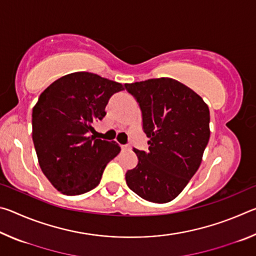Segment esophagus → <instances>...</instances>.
I'll return each mask as SVG.
<instances>
[{"label":"esophagus","instance_id":"esophagus-1","mask_svg":"<svg viewBox=\"0 0 256 256\" xmlns=\"http://www.w3.org/2000/svg\"><path fill=\"white\" fill-rule=\"evenodd\" d=\"M130 148H131V146H128V144H123V146H122V149H123V150H128V149H130Z\"/></svg>","mask_w":256,"mask_h":256}]
</instances>
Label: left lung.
<instances>
[{"label": "left lung", "instance_id": "1", "mask_svg": "<svg viewBox=\"0 0 256 256\" xmlns=\"http://www.w3.org/2000/svg\"><path fill=\"white\" fill-rule=\"evenodd\" d=\"M142 112L149 150L134 148L136 168L125 180L138 196L167 203L178 196L200 167L210 138V112L198 94L180 82L159 78L125 84Z\"/></svg>", "mask_w": 256, "mask_h": 256}]
</instances>
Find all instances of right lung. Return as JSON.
<instances>
[{
  "mask_svg": "<svg viewBox=\"0 0 256 256\" xmlns=\"http://www.w3.org/2000/svg\"><path fill=\"white\" fill-rule=\"evenodd\" d=\"M118 82L90 72L54 81L32 110V141L44 175L66 196H79L100 183L107 164L120 154L115 141L96 138L92 124L105 118Z\"/></svg>",
  "mask_w": 256,
  "mask_h": 256,
  "instance_id": "right-lung-1",
  "label": "right lung"
}]
</instances>
